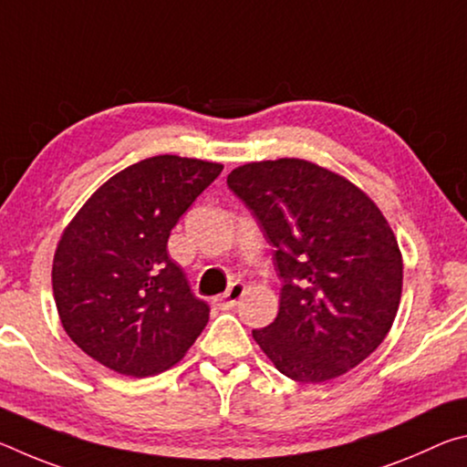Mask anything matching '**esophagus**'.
<instances>
[{
    "label": "esophagus",
    "mask_w": 467,
    "mask_h": 467,
    "mask_svg": "<svg viewBox=\"0 0 467 467\" xmlns=\"http://www.w3.org/2000/svg\"><path fill=\"white\" fill-rule=\"evenodd\" d=\"M244 292H247V286H244L243 282H234L233 286L226 290V295L220 298V303H223L224 306H234L244 296Z\"/></svg>",
    "instance_id": "esophagus-1"
}]
</instances>
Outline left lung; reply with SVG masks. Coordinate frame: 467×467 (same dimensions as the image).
Masks as SVG:
<instances>
[{"label": "left lung", "instance_id": "1", "mask_svg": "<svg viewBox=\"0 0 467 467\" xmlns=\"http://www.w3.org/2000/svg\"><path fill=\"white\" fill-rule=\"evenodd\" d=\"M275 247L278 317L253 337L282 375L323 383L360 365L389 334L404 262L377 203L303 158L249 162L226 177Z\"/></svg>", "mask_w": 467, "mask_h": 467}]
</instances>
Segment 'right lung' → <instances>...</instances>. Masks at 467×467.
Listing matches in <instances>:
<instances>
[{
	"instance_id": "1",
	"label": "right lung",
	"mask_w": 467,
	"mask_h": 467,
	"mask_svg": "<svg viewBox=\"0 0 467 467\" xmlns=\"http://www.w3.org/2000/svg\"><path fill=\"white\" fill-rule=\"evenodd\" d=\"M223 164L161 154L110 177L66 226L53 296L72 342L115 373L152 377L185 357L210 319L167 243Z\"/></svg>"
}]
</instances>
